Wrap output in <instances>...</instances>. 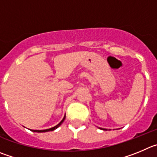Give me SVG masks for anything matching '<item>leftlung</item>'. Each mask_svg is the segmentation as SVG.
Here are the masks:
<instances>
[{"label":"left lung","mask_w":157,"mask_h":157,"mask_svg":"<svg viewBox=\"0 0 157 157\" xmlns=\"http://www.w3.org/2000/svg\"><path fill=\"white\" fill-rule=\"evenodd\" d=\"M100 128V129H102V130H106L105 128Z\"/></svg>","instance_id":"obj_1"}]
</instances>
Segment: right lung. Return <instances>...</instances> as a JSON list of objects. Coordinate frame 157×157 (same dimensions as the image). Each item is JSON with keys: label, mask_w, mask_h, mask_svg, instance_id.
I'll return each mask as SVG.
<instances>
[{"label": "right lung", "mask_w": 157, "mask_h": 157, "mask_svg": "<svg viewBox=\"0 0 157 157\" xmlns=\"http://www.w3.org/2000/svg\"><path fill=\"white\" fill-rule=\"evenodd\" d=\"M65 118H66V115H65V116L63 117V120H62V121H61L59 123L58 125H56V126L52 127V128H48V129H44V130H32V132H50V131H53V130H55L56 128H58V127H59V126H60V125H61V124H62V123L63 122V121H64V119H65Z\"/></svg>", "instance_id": "right-lung-1"}]
</instances>
